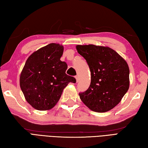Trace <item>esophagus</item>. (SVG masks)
<instances>
[{
	"label": "esophagus",
	"instance_id": "34e87169",
	"mask_svg": "<svg viewBox=\"0 0 148 148\" xmlns=\"http://www.w3.org/2000/svg\"><path fill=\"white\" fill-rule=\"evenodd\" d=\"M75 78H76V82L77 83V82H78V81H79V77H78V76H75Z\"/></svg>",
	"mask_w": 148,
	"mask_h": 148
}]
</instances>
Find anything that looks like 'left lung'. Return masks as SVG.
<instances>
[{
	"mask_svg": "<svg viewBox=\"0 0 148 148\" xmlns=\"http://www.w3.org/2000/svg\"><path fill=\"white\" fill-rule=\"evenodd\" d=\"M91 72V83L79 93L82 102L93 111L104 112L120 102L129 88V67L127 62L109 47L77 45Z\"/></svg>",
	"mask_w": 148,
	"mask_h": 148,
	"instance_id": "obj_1",
	"label": "left lung"
}]
</instances>
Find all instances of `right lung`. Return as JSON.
<instances>
[{
    "mask_svg": "<svg viewBox=\"0 0 148 148\" xmlns=\"http://www.w3.org/2000/svg\"><path fill=\"white\" fill-rule=\"evenodd\" d=\"M64 47L51 43L31 55L20 77V85L27 102L39 111L51 109L58 102L63 90L76 79L68 76L67 65L60 60Z\"/></svg>",
    "mask_w": 148,
    "mask_h": 148,
    "instance_id": "right-lung-1",
    "label": "right lung"
}]
</instances>
